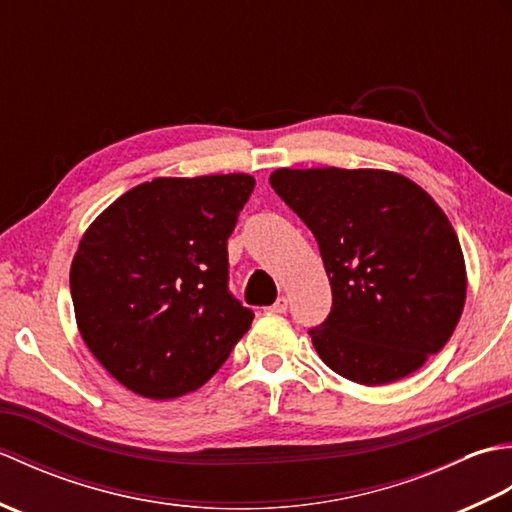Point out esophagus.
Wrapping results in <instances>:
<instances>
[{"label": "esophagus", "mask_w": 512, "mask_h": 512, "mask_svg": "<svg viewBox=\"0 0 512 512\" xmlns=\"http://www.w3.org/2000/svg\"><path fill=\"white\" fill-rule=\"evenodd\" d=\"M268 310L275 312V314H284L288 310V299L286 297H279Z\"/></svg>", "instance_id": "1"}]
</instances>
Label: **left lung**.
<instances>
[{"label":"left lung","instance_id":"8db88e82","mask_svg":"<svg viewBox=\"0 0 512 512\" xmlns=\"http://www.w3.org/2000/svg\"><path fill=\"white\" fill-rule=\"evenodd\" d=\"M270 187L317 237L332 310L310 336L332 372L387 385L438 354L466 299L449 217L416 182L383 169H277Z\"/></svg>","mask_w":512,"mask_h":512}]
</instances>
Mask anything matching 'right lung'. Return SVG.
Segmentation results:
<instances>
[{"instance_id":"add662e5","label":"right lung","mask_w":512,"mask_h":512,"mask_svg":"<svg viewBox=\"0 0 512 512\" xmlns=\"http://www.w3.org/2000/svg\"><path fill=\"white\" fill-rule=\"evenodd\" d=\"M255 178H156L96 217L72 259L85 345L118 383L151 400L202 387L253 323L228 292L226 242Z\"/></svg>"}]
</instances>
